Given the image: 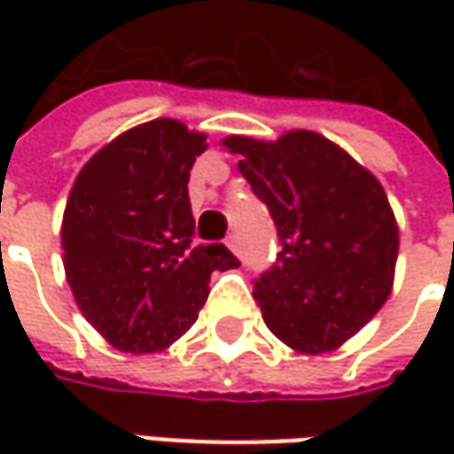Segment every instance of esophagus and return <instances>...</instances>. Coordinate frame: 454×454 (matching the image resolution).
<instances>
[{"label": "esophagus", "mask_w": 454, "mask_h": 454, "mask_svg": "<svg viewBox=\"0 0 454 454\" xmlns=\"http://www.w3.org/2000/svg\"><path fill=\"white\" fill-rule=\"evenodd\" d=\"M228 249L233 252V254H241V244H239V236H228Z\"/></svg>", "instance_id": "1"}]
</instances>
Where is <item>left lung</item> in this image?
<instances>
[{
	"label": "left lung",
	"mask_w": 454,
	"mask_h": 454,
	"mask_svg": "<svg viewBox=\"0 0 454 454\" xmlns=\"http://www.w3.org/2000/svg\"><path fill=\"white\" fill-rule=\"evenodd\" d=\"M239 173L268 207L281 252L254 278L265 325L300 352L347 341L392 292L400 233L381 184L313 131L228 137Z\"/></svg>",
	"instance_id": "8db88e82"
}]
</instances>
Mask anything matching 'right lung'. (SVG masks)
Wrapping results in <instances>:
<instances>
[{
	"label": "right lung",
	"instance_id": "right-lung-1",
	"mask_svg": "<svg viewBox=\"0 0 454 454\" xmlns=\"http://www.w3.org/2000/svg\"><path fill=\"white\" fill-rule=\"evenodd\" d=\"M205 137L160 118L99 149L62 218L65 270L81 313L123 352H160L197 320L226 244H194L189 173Z\"/></svg>",
	"mask_w": 454,
	"mask_h": 454
}]
</instances>
